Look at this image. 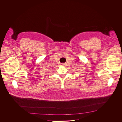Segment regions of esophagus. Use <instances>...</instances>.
Masks as SVG:
<instances>
[{
  "instance_id": "34e87169",
  "label": "esophagus",
  "mask_w": 122,
  "mask_h": 122,
  "mask_svg": "<svg viewBox=\"0 0 122 122\" xmlns=\"http://www.w3.org/2000/svg\"><path fill=\"white\" fill-rule=\"evenodd\" d=\"M62 65H65V63H61Z\"/></svg>"
}]
</instances>
